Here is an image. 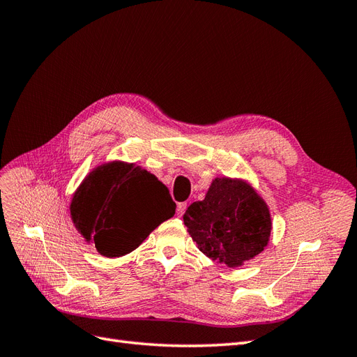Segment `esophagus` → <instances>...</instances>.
Here are the masks:
<instances>
[{
    "label": "esophagus",
    "mask_w": 357,
    "mask_h": 357,
    "mask_svg": "<svg viewBox=\"0 0 357 357\" xmlns=\"http://www.w3.org/2000/svg\"><path fill=\"white\" fill-rule=\"evenodd\" d=\"M186 208H188V202H178L177 204V215L185 214Z\"/></svg>",
    "instance_id": "obj_1"
}]
</instances>
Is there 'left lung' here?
I'll list each match as a JSON object with an SVG mask.
<instances>
[{
	"label": "left lung",
	"mask_w": 357,
	"mask_h": 357,
	"mask_svg": "<svg viewBox=\"0 0 357 357\" xmlns=\"http://www.w3.org/2000/svg\"><path fill=\"white\" fill-rule=\"evenodd\" d=\"M183 222L205 256L232 268L261 253L271 234L265 202L247 183L231 178H215Z\"/></svg>",
	"instance_id": "left-lung-1"
}]
</instances>
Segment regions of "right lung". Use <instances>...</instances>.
<instances>
[{"label":"right lung","instance_id":"right-lung-1","mask_svg":"<svg viewBox=\"0 0 357 357\" xmlns=\"http://www.w3.org/2000/svg\"><path fill=\"white\" fill-rule=\"evenodd\" d=\"M174 213L176 202L153 174L121 162L96 168L71 202L75 228L107 257L131 253Z\"/></svg>","mask_w":357,"mask_h":357}]
</instances>
